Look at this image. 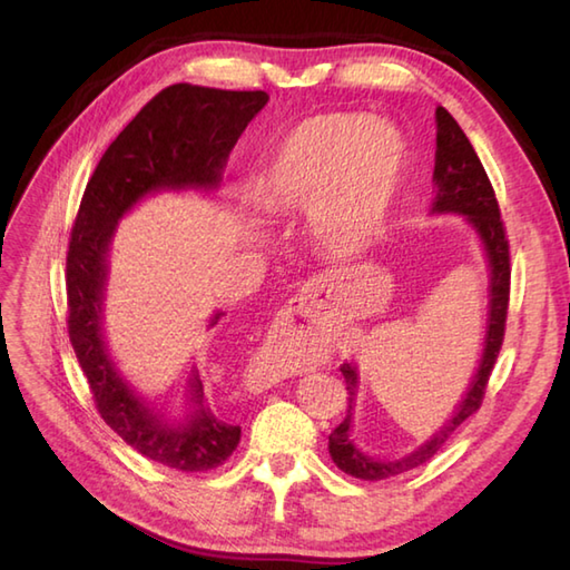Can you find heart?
Masks as SVG:
<instances>
[{
  "mask_svg": "<svg viewBox=\"0 0 570 570\" xmlns=\"http://www.w3.org/2000/svg\"><path fill=\"white\" fill-rule=\"evenodd\" d=\"M406 171L399 131L370 115H318L278 144L254 188L266 213L311 210L321 235L362 247L380 235Z\"/></svg>",
  "mask_w": 570,
  "mask_h": 570,
  "instance_id": "heart-1",
  "label": "heart"
}]
</instances>
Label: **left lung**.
Segmentation results:
<instances>
[{"label": "left lung", "instance_id": "left-lung-1", "mask_svg": "<svg viewBox=\"0 0 570 570\" xmlns=\"http://www.w3.org/2000/svg\"><path fill=\"white\" fill-rule=\"evenodd\" d=\"M435 198L431 213H458L465 215V220L475 227V233L485 247L488 264H490V304H488V331H485V347L475 377H472L463 402L458 404L453 416L443 423L433 439L416 448L414 453L396 460H377L360 451L353 441V411L357 396V367L345 365L341 367L345 384H347V414L341 426H337L328 439V451L333 463L343 472L360 480H386L402 472L419 468L441 451L448 439L463 426V423L480 409L494 362H498L500 347L504 341L507 325V308H510V242H507L504 223L500 217V205L494 198V188L482 168L475 149H472L465 131L458 127L455 119L445 107H435Z\"/></svg>", "mask_w": 570, "mask_h": 570}]
</instances>
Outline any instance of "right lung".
Listing matches in <instances>:
<instances>
[{"label": "right lung", "instance_id": "1", "mask_svg": "<svg viewBox=\"0 0 570 570\" xmlns=\"http://www.w3.org/2000/svg\"><path fill=\"white\" fill-rule=\"evenodd\" d=\"M266 100L264 90H217L188 82L161 90L107 147L72 223L66 259L68 335L95 406L135 451L180 472L223 465L239 443V426H229L203 406L196 370L188 382L196 411L184 423H166L117 372L102 341L107 252L119 217L149 193L217 188L229 151ZM220 316L215 313L210 325Z\"/></svg>", "mask_w": 570, "mask_h": 570}]
</instances>
